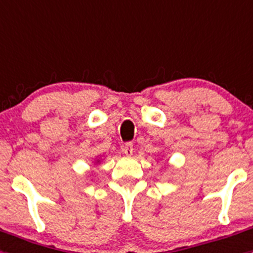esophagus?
I'll return each instance as SVG.
<instances>
[{
  "mask_svg": "<svg viewBox=\"0 0 253 253\" xmlns=\"http://www.w3.org/2000/svg\"><path fill=\"white\" fill-rule=\"evenodd\" d=\"M133 143H125L124 146H123V152L125 153V156H131L133 154Z\"/></svg>",
  "mask_w": 253,
  "mask_h": 253,
  "instance_id": "1",
  "label": "esophagus"
}]
</instances>
